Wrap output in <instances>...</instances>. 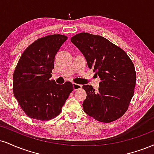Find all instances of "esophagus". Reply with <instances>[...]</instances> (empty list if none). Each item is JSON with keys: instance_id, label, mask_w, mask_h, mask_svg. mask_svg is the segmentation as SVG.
Segmentation results:
<instances>
[{"instance_id": "1", "label": "esophagus", "mask_w": 154, "mask_h": 154, "mask_svg": "<svg viewBox=\"0 0 154 154\" xmlns=\"http://www.w3.org/2000/svg\"><path fill=\"white\" fill-rule=\"evenodd\" d=\"M82 88V85H79V84H76V83H73V88L75 90H79Z\"/></svg>"}]
</instances>
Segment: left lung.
<instances>
[{"label":"left lung","instance_id":"8db88e82","mask_svg":"<svg viewBox=\"0 0 154 154\" xmlns=\"http://www.w3.org/2000/svg\"><path fill=\"white\" fill-rule=\"evenodd\" d=\"M71 42L84 55L89 68L101 79L97 92L91 85H83L87 92L83 110L102 123L120 118L128 108L136 83V70L130 57L101 36L79 33L72 37Z\"/></svg>","mask_w":154,"mask_h":154}]
</instances>
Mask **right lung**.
I'll return each mask as SVG.
<instances>
[{
	"label": "right lung",
	"mask_w": 154,
	"mask_h": 154,
	"mask_svg": "<svg viewBox=\"0 0 154 154\" xmlns=\"http://www.w3.org/2000/svg\"><path fill=\"white\" fill-rule=\"evenodd\" d=\"M66 39L67 36L61 34L38 38L18 60L13 77V92L29 118L44 121L57 117L73 91L72 82L59 85L50 79L55 55Z\"/></svg>",
	"instance_id": "add662e5"
}]
</instances>
